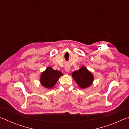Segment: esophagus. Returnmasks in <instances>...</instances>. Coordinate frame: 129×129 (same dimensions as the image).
<instances>
[{
	"label": "esophagus",
	"instance_id": "obj_1",
	"mask_svg": "<svg viewBox=\"0 0 129 129\" xmlns=\"http://www.w3.org/2000/svg\"><path fill=\"white\" fill-rule=\"evenodd\" d=\"M69 69H70V67H69V65H66V66H65V71H67V72H69Z\"/></svg>",
	"mask_w": 129,
	"mask_h": 129
}]
</instances>
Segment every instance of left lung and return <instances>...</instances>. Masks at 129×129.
Segmentation results:
<instances>
[{"label":"left lung","mask_w":129,"mask_h":129,"mask_svg":"<svg viewBox=\"0 0 129 129\" xmlns=\"http://www.w3.org/2000/svg\"><path fill=\"white\" fill-rule=\"evenodd\" d=\"M72 76L77 84L82 89L90 86L94 79L92 73L85 67H82L79 70L74 71Z\"/></svg>","instance_id":"1"}]
</instances>
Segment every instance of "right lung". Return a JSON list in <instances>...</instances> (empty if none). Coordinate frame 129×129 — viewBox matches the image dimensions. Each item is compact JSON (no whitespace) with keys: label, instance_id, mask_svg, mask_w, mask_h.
<instances>
[{"label":"right lung","instance_id":"obj_1","mask_svg":"<svg viewBox=\"0 0 129 129\" xmlns=\"http://www.w3.org/2000/svg\"><path fill=\"white\" fill-rule=\"evenodd\" d=\"M62 75V72L60 71L54 70L51 67H48L41 73L40 77L41 83L46 88L50 89L54 86L58 79Z\"/></svg>","mask_w":129,"mask_h":129}]
</instances>
